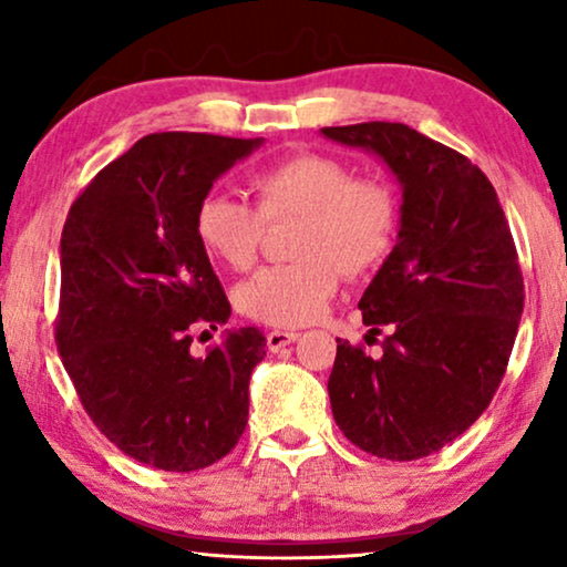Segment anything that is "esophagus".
I'll return each mask as SVG.
<instances>
[{
  "label": "esophagus",
  "instance_id": "1",
  "mask_svg": "<svg viewBox=\"0 0 567 567\" xmlns=\"http://www.w3.org/2000/svg\"><path fill=\"white\" fill-rule=\"evenodd\" d=\"M297 338H299V332H293V330H270L268 332V348L276 353V351H281V348L291 346Z\"/></svg>",
  "mask_w": 567,
  "mask_h": 567
}]
</instances>
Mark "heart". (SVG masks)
I'll use <instances>...</instances> for the list:
<instances>
[{
  "instance_id": "1",
  "label": "heart",
  "mask_w": 567,
  "mask_h": 567,
  "mask_svg": "<svg viewBox=\"0 0 567 567\" xmlns=\"http://www.w3.org/2000/svg\"><path fill=\"white\" fill-rule=\"evenodd\" d=\"M255 206L212 193L196 208V237L214 260L247 270L258 260L266 224L299 216V260L262 268L237 289L239 312L274 328L317 320L338 291L340 274L369 276L392 252L398 198L374 177H353L343 159L293 152L252 175Z\"/></svg>"
}]
</instances>
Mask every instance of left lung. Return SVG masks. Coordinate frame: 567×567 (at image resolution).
<instances>
[{
    "mask_svg": "<svg viewBox=\"0 0 567 567\" xmlns=\"http://www.w3.org/2000/svg\"><path fill=\"white\" fill-rule=\"evenodd\" d=\"M332 142L374 152L402 188L398 245L359 309L390 328L382 355L338 340L328 382L346 439L410 462L462 436L491 405L524 312L514 237L483 169L405 123L330 126Z\"/></svg>",
    "mask_w": 567,
    "mask_h": 567,
    "instance_id": "8db88e82",
    "label": "left lung"
}]
</instances>
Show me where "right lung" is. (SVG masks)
I'll return each mask as SVG.
<instances>
[{"instance_id":"right-lung-1","label":"right lung","mask_w":567,"mask_h":567,"mask_svg":"<svg viewBox=\"0 0 567 567\" xmlns=\"http://www.w3.org/2000/svg\"><path fill=\"white\" fill-rule=\"evenodd\" d=\"M262 138L165 131L100 169L61 231L56 346L92 423L131 460L193 472L237 446L258 328L229 330L206 355L193 332L231 307L196 237L214 181ZM206 332V330H204Z\"/></svg>"}]
</instances>
